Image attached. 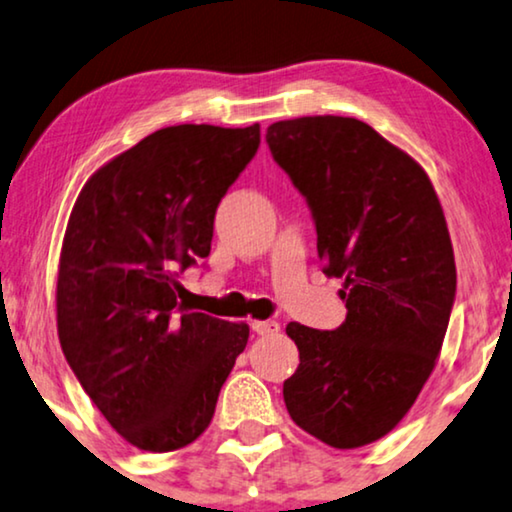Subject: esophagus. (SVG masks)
Segmentation results:
<instances>
[{
    "label": "esophagus",
    "mask_w": 512,
    "mask_h": 512,
    "mask_svg": "<svg viewBox=\"0 0 512 512\" xmlns=\"http://www.w3.org/2000/svg\"><path fill=\"white\" fill-rule=\"evenodd\" d=\"M251 328H254L258 335H275V333H279V324H277L275 319L254 321V324H251Z\"/></svg>",
    "instance_id": "obj_1"
}]
</instances>
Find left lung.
<instances>
[{
    "mask_svg": "<svg viewBox=\"0 0 512 512\" xmlns=\"http://www.w3.org/2000/svg\"><path fill=\"white\" fill-rule=\"evenodd\" d=\"M265 142L307 200L324 272L345 279L335 331L286 326L300 363L284 403L300 429L352 450L387 436L436 366L457 293L445 214L422 167L356 118L279 121Z\"/></svg>",
    "mask_w": 512,
    "mask_h": 512,
    "instance_id": "obj_1",
    "label": "left lung"
}]
</instances>
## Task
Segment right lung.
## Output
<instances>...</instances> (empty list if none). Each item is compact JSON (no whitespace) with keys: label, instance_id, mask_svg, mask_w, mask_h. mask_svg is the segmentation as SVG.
Wrapping results in <instances>:
<instances>
[{"label":"right lung","instance_id":"right-lung-1","mask_svg":"<svg viewBox=\"0 0 512 512\" xmlns=\"http://www.w3.org/2000/svg\"><path fill=\"white\" fill-rule=\"evenodd\" d=\"M261 125H172L86 181L58 272V335L104 419L146 452L193 443L244 352L247 324L179 303L207 258L216 207L256 156Z\"/></svg>","mask_w":512,"mask_h":512}]
</instances>
